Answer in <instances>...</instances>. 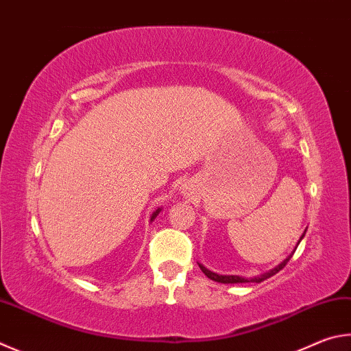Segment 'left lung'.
I'll use <instances>...</instances> for the list:
<instances>
[{
	"label": "left lung",
	"mask_w": 351,
	"mask_h": 351,
	"mask_svg": "<svg viewBox=\"0 0 351 351\" xmlns=\"http://www.w3.org/2000/svg\"><path fill=\"white\" fill-rule=\"evenodd\" d=\"M305 232H307V228H305L304 230V233H302V237L299 238V241H298V244L299 242L302 241V238L305 237ZM298 244H296V247H298ZM296 247H295V250H296ZM295 250H293L289 256H287L281 264H278L275 269H271V270H269V271H265V273H263V275H258V276H253V278H242V276H238V275H218V273H215V271H212V270H208V269H206V267H204L202 264H199L197 263V265H199V269L202 270V273L204 275H206L207 278H210L212 279V281H215V282H221V284H242V282H263V281H265V279H269L270 276H273V275H276V273L279 271V270H282L284 267H285V264L289 263L290 261V258L293 256V253H295Z\"/></svg>",
	"instance_id": "1"
}]
</instances>
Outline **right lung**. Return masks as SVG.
Returning a JSON list of instances; mask_svg holds the SVG:
<instances>
[{"mask_svg": "<svg viewBox=\"0 0 351 351\" xmlns=\"http://www.w3.org/2000/svg\"><path fill=\"white\" fill-rule=\"evenodd\" d=\"M159 212H161V208H156L155 212L152 213V216H150V222H152V221H155V218H156V216L159 215Z\"/></svg>", "mask_w": 351, "mask_h": 351, "instance_id": "obj_1", "label": "right lung"}]
</instances>
